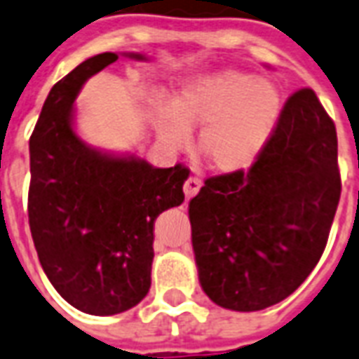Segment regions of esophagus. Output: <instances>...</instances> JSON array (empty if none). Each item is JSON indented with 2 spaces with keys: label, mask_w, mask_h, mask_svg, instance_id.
<instances>
[{
  "label": "esophagus",
  "mask_w": 359,
  "mask_h": 359,
  "mask_svg": "<svg viewBox=\"0 0 359 359\" xmlns=\"http://www.w3.org/2000/svg\"><path fill=\"white\" fill-rule=\"evenodd\" d=\"M201 187H202V180L193 174V176H189L187 180H185V185H183L185 196H187V198H193V196L201 191Z\"/></svg>",
  "instance_id": "esophagus-1"
}]
</instances>
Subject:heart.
I'll return each instance as SVG.
<instances>
[{"label":"heart","mask_w":359,"mask_h":359,"mask_svg":"<svg viewBox=\"0 0 359 359\" xmlns=\"http://www.w3.org/2000/svg\"><path fill=\"white\" fill-rule=\"evenodd\" d=\"M282 113L278 87L253 75L221 69L187 79L170 96V111L158 113L161 136L172 147L201 126L198 151L212 168H250L269 144Z\"/></svg>","instance_id":"b5f03b06"}]
</instances>
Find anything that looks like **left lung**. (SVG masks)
Masks as SVG:
<instances>
[{"label": "left lung", "mask_w": 359, "mask_h": 359, "mask_svg": "<svg viewBox=\"0 0 359 359\" xmlns=\"http://www.w3.org/2000/svg\"><path fill=\"white\" fill-rule=\"evenodd\" d=\"M339 198L335 123L316 93L301 88L250 170L208 177L191 198L204 293L238 312L284 301L322 257Z\"/></svg>", "instance_id": "left-lung-1"}]
</instances>
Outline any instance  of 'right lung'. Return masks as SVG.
Instances as JSON below:
<instances>
[{
    "instance_id": "obj_1",
    "label": "right lung",
    "mask_w": 359,
    "mask_h": 359,
    "mask_svg": "<svg viewBox=\"0 0 359 359\" xmlns=\"http://www.w3.org/2000/svg\"><path fill=\"white\" fill-rule=\"evenodd\" d=\"M144 60L142 55H128ZM118 55L88 58L50 88L29 136L28 217L43 271L77 311L125 312L151 287L153 225L180 206L189 168L113 157L75 134L74 102L88 77Z\"/></svg>"
}]
</instances>
